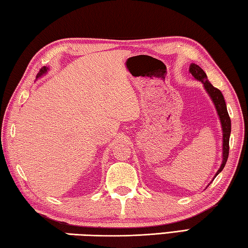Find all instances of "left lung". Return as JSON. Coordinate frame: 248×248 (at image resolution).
<instances>
[{
    "label": "left lung",
    "mask_w": 248,
    "mask_h": 248,
    "mask_svg": "<svg viewBox=\"0 0 248 248\" xmlns=\"http://www.w3.org/2000/svg\"><path fill=\"white\" fill-rule=\"evenodd\" d=\"M189 73L192 74V76L199 81L202 82L203 88H205L206 93L209 94L210 99L215 104V108L218 113L221 128H222V163L219 168V170L217 171L215 177L219 174V173L223 170L225 163L228 161L229 157V140H230V134H231V119H230L229 113L227 110V104L224 101V97L222 93L219 89H217L216 87L210 84V81L207 79L206 73L202 71L201 66H198L197 64L192 63L189 66ZM214 177V180H215Z\"/></svg>",
    "instance_id": "obj_1"
}]
</instances>
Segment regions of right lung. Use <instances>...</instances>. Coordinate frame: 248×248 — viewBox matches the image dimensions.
Masks as SVG:
<instances>
[{"label":"right lung","instance_id":"1","mask_svg":"<svg viewBox=\"0 0 248 248\" xmlns=\"http://www.w3.org/2000/svg\"><path fill=\"white\" fill-rule=\"evenodd\" d=\"M47 71H49V67H46V66H45V67H42V68L40 69V72L38 73L37 78H39V77H41V76L45 75V74H46Z\"/></svg>","mask_w":248,"mask_h":248}]
</instances>
